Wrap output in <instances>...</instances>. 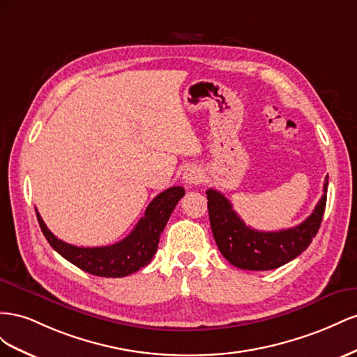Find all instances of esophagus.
I'll use <instances>...</instances> for the list:
<instances>
[{"label":"esophagus","mask_w":357,"mask_h":357,"mask_svg":"<svg viewBox=\"0 0 357 357\" xmlns=\"http://www.w3.org/2000/svg\"><path fill=\"white\" fill-rule=\"evenodd\" d=\"M182 178H184V182H185L187 185L192 187V185L200 184L202 178H203V173H202L200 167H197V166H190V167L185 169L184 176H182Z\"/></svg>","instance_id":"esophagus-1"}]
</instances>
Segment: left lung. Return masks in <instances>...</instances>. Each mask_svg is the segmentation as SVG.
<instances>
[{"label":"left lung","mask_w":357,"mask_h":357,"mask_svg":"<svg viewBox=\"0 0 357 357\" xmlns=\"http://www.w3.org/2000/svg\"><path fill=\"white\" fill-rule=\"evenodd\" d=\"M323 196L311 215L299 226L280 231H259L248 227L231 203L220 191L209 188L208 211L213 239L233 266L248 271H271L291 261L310 247L317 235L326 208L328 179Z\"/></svg>","instance_id":"obj_1"}]
</instances>
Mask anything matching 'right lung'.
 <instances>
[{
  "instance_id": "right-lung-1",
  "label": "right lung",
  "mask_w": 357,
  "mask_h": 357,
  "mask_svg": "<svg viewBox=\"0 0 357 357\" xmlns=\"http://www.w3.org/2000/svg\"><path fill=\"white\" fill-rule=\"evenodd\" d=\"M182 187H170L152 200L145 215L136 224L133 231L122 241L106 247H75L58 239L50 231L36 209L37 220L45 238L58 254L75 266L91 275L106 278H121L135 273L152 260L157 252L162 230L170 218V213L184 197Z\"/></svg>"
}]
</instances>
